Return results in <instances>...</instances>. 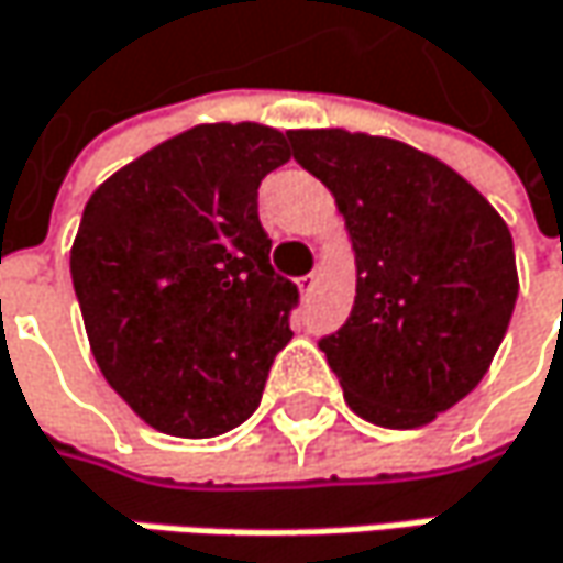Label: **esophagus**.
<instances>
[{
	"mask_svg": "<svg viewBox=\"0 0 563 563\" xmlns=\"http://www.w3.org/2000/svg\"><path fill=\"white\" fill-rule=\"evenodd\" d=\"M314 283H318V274H309V277H299V280H296V289H299L302 296H309V292H312V289H314Z\"/></svg>",
	"mask_w": 563,
	"mask_h": 563,
	"instance_id": "1",
	"label": "esophagus"
}]
</instances>
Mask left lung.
I'll list each match as a JSON object with an SVG mask.
<instances>
[{
  "label": "left lung",
  "instance_id": "8db88e82",
  "mask_svg": "<svg viewBox=\"0 0 563 563\" xmlns=\"http://www.w3.org/2000/svg\"><path fill=\"white\" fill-rule=\"evenodd\" d=\"M292 158L334 194L356 296L324 338L350 411L388 430L433 423L490 369L519 296L512 235L446 162L401 140L289 130Z\"/></svg>",
  "mask_w": 563,
  "mask_h": 563
}]
</instances>
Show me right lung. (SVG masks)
<instances>
[{
  "instance_id": "add662e5",
  "label": "right lung",
  "mask_w": 563,
  "mask_h": 563,
  "mask_svg": "<svg viewBox=\"0 0 563 563\" xmlns=\"http://www.w3.org/2000/svg\"><path fill=\"white\" fill-rule=\"evenodd\" d=\"M289 162L264 123H200L88 203L69 271L101 376L152 430L207 440L261 405L299 292L271 267L264 175Z\"/></svg>"
}]
</instances>
